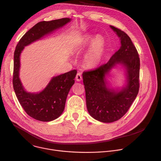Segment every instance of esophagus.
Returning <instances> with one entry per match:
<instances>
[{
    "instance_id": "esophagus-1",
    "label": "esophagus",
    "mask_w": 161,
    "mask_h": 161,
    "mask_svg": "<svg viewBox=\"0 0 161 161\" xmlns=\"http://www.w3.org/2000/svg\"><path fill=\"white\" fill-rule=\"evenodd\" d=\"M82 77L81 74H80V72L77 73V75H76V77H75V79H76V80H77V81H78V82H79V81H80V80H82Z\"/></svg>"
}]
</instances>
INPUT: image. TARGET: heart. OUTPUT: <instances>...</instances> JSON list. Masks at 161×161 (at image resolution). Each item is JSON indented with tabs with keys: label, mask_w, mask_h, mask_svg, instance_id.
Returning <instances> with one entry per match:
<instances>
[{
	"label": "heart",
	"mask_w": 161,
	"mask_h": 161,
	"mask_svg": "<svg viewBox=\"0 0 161 161\" xmlns=\"http://www.w3.org/2000/svg\"><path fill=\"white\" fill-rule=\"evenodd\" d=\"M84 57V63L89 68H94L101 62L105 48V41L101 35L95 38L92 34H87L74 47V52L79 53L87 47H90Z\"/></svg>",
	"instance_id": "b5f03b06"
}]
</instances>
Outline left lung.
Listing matches in <instances>:
<instances>
[{
    "label": "left lung",
    "instance_id": "8db88e82",
    "mask_svg": "<svg viewBox=\"0 0 161 161\" xmlns=\"http://www.w3.org/2000/svg\"><path fill=\"white\" fill-rule=\"evenodd\" d=\"M110 27L120 38L119 49L107 63L82 74L87 111L93 118L103 123L116 121L125 114L139 88L140 59L137 50L125 32ZM117 64L123 65L128 72V85L119 92L107 87L104 78Z\"/></svg>",
    "mask_w": 161,
    "mask_h": 161
}]
</instances>
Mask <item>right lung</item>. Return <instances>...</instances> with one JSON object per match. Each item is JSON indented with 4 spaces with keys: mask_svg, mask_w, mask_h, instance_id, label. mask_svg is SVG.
Instances as JSON below:
<instances>
[{
    "mask_svg": "<svg viewBox=\"0 0 161 161\" xmlns=\"http://www.w3.org/2000/svg\"><path fill=\"white\" fill-rule=\"evenodd\" d=\"M70 22L68 18L38 22L29 29L18 43L14 52L13 85L16 97L25 113L41 121H50L63 113L67 95L75 82L77 70L53 77L47 87L39 93L25 91L19 78L20 56L24 47Z\"/></svg>",
    "mask_w": 161,
    "mask_h": 161,
    "instance_id": "right-lung-1",
    "label": "right lung"
}]
</instances>
